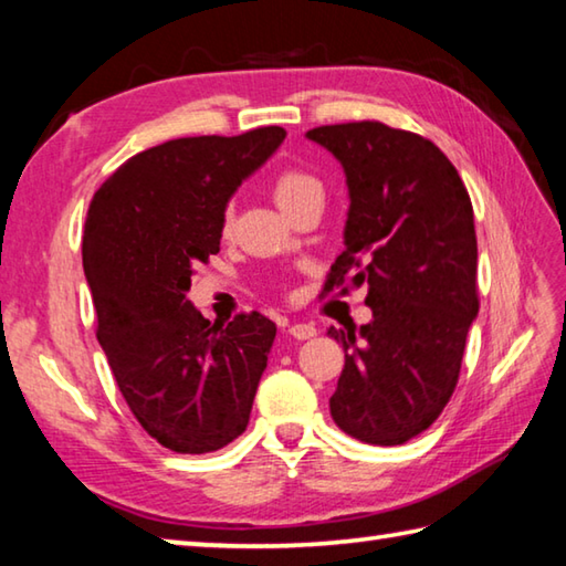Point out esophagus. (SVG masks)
Listing matches in <instances>:
<instances>
[{
    "label": "esophagus",
    "instance_id": "34e87169",
    "mask_svg": "<svg viewBox=\"0 0 566 566\" xmlns=\"http://www.w3.org/2000/svg\"><path fill=\"white\" fill-rule=\"evenodd\" d=\"M290 334H292L294 339H312L314 334H317V329H314L312 324H292Z\"/></svg>",
    "mask_w": 566,
    "mask_h": 566
}]
</instances>
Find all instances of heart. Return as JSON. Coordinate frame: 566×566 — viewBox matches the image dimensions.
I'll use <instances>...</instances> for the list:
<instances>
[{
    "label": "heart",
    "mask_w": 566,
    "mask_h": 566,
    "mask_svg": "<svg viewBox=\"0 0 566 566\" xmlns=\"http://www.w3.org/2000/svg\"><path fill=\"white\" fill-rule=\"evenodd\" d=\"M274 199L280 202L286 214L294 212L296 207L310 202V199H324V187L319 177H314L312 171L300 167H286L274 177ZM234 224V209L232 205L224 207L222 212V232L227 234Z\"/></svg>",
    "instance_id": "b5f03b06"
}]
</instances>
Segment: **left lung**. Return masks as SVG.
Instances as JSON below:
<instances>
[{"mask_svg": "<svg viewBox=\"0 0 566 566\" xmlns=\"http://www.w3.org/2000/svg\"><path fill=\"white\" fill-rule=\"evenodd\" d=\"M349 185L344 252L324 292L367 286L371 322L329 334L344 369L329 399L342 432L395 447L442 415L479 312L474 209L452 161L421 134L364 119L306 132Z\"/></svg>", "mask_w": 566, "mask_h": 566, "instance_id": "obj_1", "label": "left lung"}]
</instances>
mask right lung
<instances>
[{"instance_id":"obj_1","label":"right lung","mask_w":566,"mask_h":566,"mask_svg":"<svg viewBox=\"0 0 566 566\" xmlns=\"http://www.w3.org/2000/svg\"><path fill=\"white\" fill-rule=\"evenodd\" d=\"M284 137L169 139L129 157L90 202L82 260L97 339L132 415L177 454L217 452L249 424L274 322L242 312L212 324L185 294L219 252L229 197Z\"/></svg>"}]
</instances>
